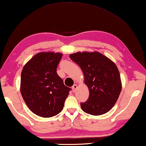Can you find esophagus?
<instances>
[{"instance_id": "1", "label": "esophagus", "mask_w": 146, "mask_h": 146, "mask_svg": "<svg viewBox=\"0 0 146 146\" xmlns=\"http://www.w3.org/2000/svg\"><path fill=\"white\" fill-rule=\"evenodd\" d=\"M77 89V85H73V86L72 87V90H73V92H75V91H76V89Z\"/></svg>"}]
</instances>
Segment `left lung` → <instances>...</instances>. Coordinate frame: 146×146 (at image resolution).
I'll return each mask as SVG.
<instances>
[{"mask_svg":"<svg viewBox=\"0 0 146 146\" xmlns=\"http://www.w3.org/2000/svg\"><path fill=\"white\" fill-rule=\"evenodd\" d=\"M69 57L81 67L89 90L88 100L81 103L82 110L94 116L106 113L114 106L122 90L116 64L97 52H77Z\"/></svg>","mask_w":146,"mask_h":146,"instance_id":"1","label":"left lung"}]
</instances>
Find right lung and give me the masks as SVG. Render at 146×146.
<instances>
[{
  "label": "right lung",
  "instance_id": "right-lung-1",
  "mask_svg": "<svg viewBox=\"0 0 146 146\" xmlns=\"http://www.w3.org/2000/svg\"><path fill=\"white\" fill-rule=\"evenodd\" d=\"M63 54L40 52L24 65L21 73L20 93L30 110L39 116L50 118L62 110L70 88L57 75Z\"/></svg>",
  "mask_w": 146,
  "mask_h": 146
}]
</instances>
